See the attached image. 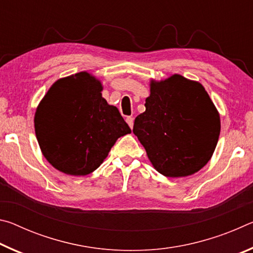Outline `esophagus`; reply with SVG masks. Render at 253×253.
<instances>
[{"label": "esophagus", "mask_w": 253, "mask_h": 253, "mask_svg": "<svg viewBox=\"0 0 253 253\" xmlns=\"http://www.w3.org/2000/svg\"><path fill=\"white\" fill-rule=\"evenodd\" d=\"M126 122H127L128 125H129V127L132 128V126H134V118H132L131 116L127 117V118H126Z\"/></svg>", "instance_id": "obj_1"}]
</instances>
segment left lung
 Returning a JSON list of instances; mask_svg holds the SVG:
<instances>
[{
	"label": "left lung",
	"instance_id": "8db88e82",
	"mask_svg": "<svg viewBox=\"0 0 253 253\" xmlns=\"http://www.w3.org/2000/svg\"><path fill=\"white\" fill-rule=\"evenodd\" d=\"M145 107L132 132L158 173L188 176L211 160L220 136V115L200 83L181 75L152 80Z\"/></svg>",
	"mask_w": 253,
	"mask_h": 253
}]
</instances>
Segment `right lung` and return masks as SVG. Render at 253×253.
I'll return each mask as SVG.
<instances>
[{
	"instance_id": "right-lung-1",
	"label": "right lung",
	"mask_w": 253,
	"mask_h": 253,
	"mask_svg": "<svg viewBox=\"0 0 253 253\" xmlns=\"http://www.w3.org/2000/svg\"><path fill=\"white\" fill-rule=\"evenodd\" d=\"M102 84L83 71L55 81L38 106L34 129L41 152L60 172L84 176L99 168L116 140L131 131Z\"/></svg>"
}]
</instances>
